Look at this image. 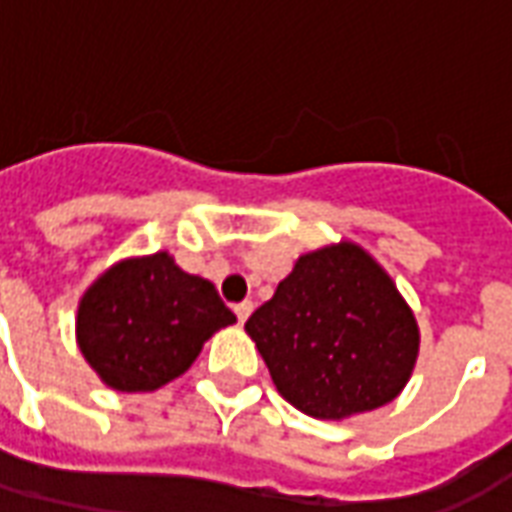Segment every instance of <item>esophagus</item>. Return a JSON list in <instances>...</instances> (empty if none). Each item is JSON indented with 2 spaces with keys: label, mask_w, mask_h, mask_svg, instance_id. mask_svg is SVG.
I'll use <instances>...</instances> for the list:
<instances>
[{
  "label": "esophagus",
  "mask_w": 512,
  "mask_h": 512,
  "mask_svg": "<svg viewBox=\"0 0 512 512\" xmlns=\"http://www.w3.org/2000/svg\"><path fill=\"white\" fill-rule=\"evenodd\" d=\"M233 310H235V315H238V321L244 323L246 318L252 315V310H255V304H252V301H241V304H235Z\"/></svg>",
  "instance_id": "obj_1"
}]
</instances>
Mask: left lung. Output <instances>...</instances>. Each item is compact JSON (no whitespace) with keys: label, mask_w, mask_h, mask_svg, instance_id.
Listing matches in <instances>:
<instances>
[{"label":"left lung","mask_w":512,"mask_h":512,"mask_svg":"<svg viewBox=\"0 0 512 512\" xmlns=\"http://www.w3.org/2000/svg\"><path fill=\"white\" fill-rule=\"evenodd\" d=\"M246 334L279 395L307 417L334 422L392 403L419 356L408 301L354 241L301 255L252 312Z\"/></svg>","instance_id":"1"}]
</instances>
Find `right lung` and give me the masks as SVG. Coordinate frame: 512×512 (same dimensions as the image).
<instances>
[{"mask_svg":"<svg viewBox=\"0 0 512 512\" xmlns=\"http://www.w3.org/2000/svg\"><path fill=\"white\" fill-rule=\"evenodd\" d=\"M233 323L208 279L153 252L117 260L84 290L76 345L109 389L153 392L183 376L205 340Z\"/></svg>","mask_w":512,"mask_h":512,"instance_id":"1","label":"right lung"}]
</instances>
